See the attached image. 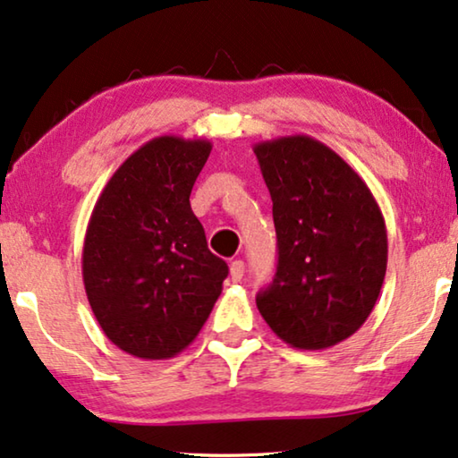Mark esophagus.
<instances>
[{
  "label": "esophagus",
  "mask_w": 458,
  "mask_h": 458,
  "mask_svg": "<svg viewBox=\"0 0 458 458\" xmlns=\"http://www.w3.org/2000/svg\"><path fill=\"white\" fill-rule=\"evenodd\" d=\"M243 271H246V265H243V260L231 262V267H229L231 281H240L243 277Z\"/></svg>",
  "instance_id": "1"
}]
</instances>
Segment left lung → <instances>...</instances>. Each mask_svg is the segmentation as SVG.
<instances>
[{"label": "left lung", "mask_w": 458, "mask_h": 458, "mask_svg": "<svg viewBox=\"0 0 458 458\" xmlns=\"http://www.w3.org/2000/svg\"><path fill=\"white\" fill-rule=\"evenodd\" d=\"M273 199L277 273L256 296L273 334L325 350L356 334L384 285L387 231L360 174L309 135L254 143Z\"/></svg>", "instance_id": "8db88e82"}]
</instances>
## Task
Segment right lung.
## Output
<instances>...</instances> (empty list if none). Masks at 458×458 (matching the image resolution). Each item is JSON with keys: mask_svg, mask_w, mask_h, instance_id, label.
I'll use <instances>...</instances> for the list:
<instances>
[{"mask_svg": "<svg viewBox=\"0 0 458 458\" xmlns=\"http://www.w3.org/2000/svg\"><path fill=\"white\" fill-rule=\"evenodd\" d=\"M208 140L160 135L135 149L87 223L83 284L106 337L143 360L196 340L223 292L227 262L208 250L190 196Z\"/></svg>", "mask_w": 458, "mask_h": 458, "instance_id": "right-lung-1", "label": "right lung"}]
</instances>
